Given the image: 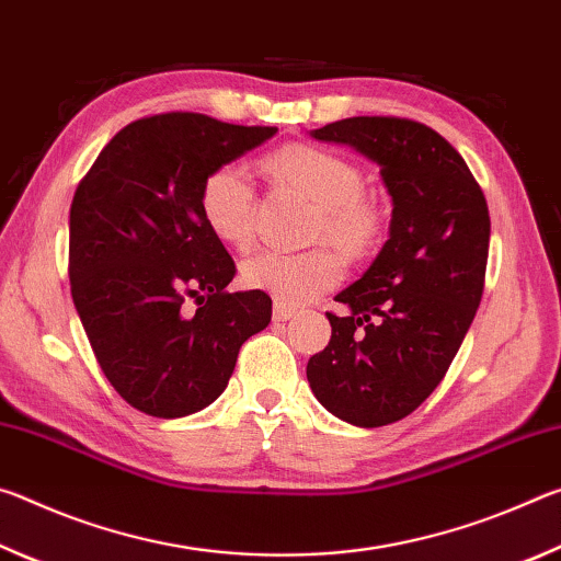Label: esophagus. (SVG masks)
<instances>
[{"label": "esophagus", "mask_w": 561, "mask_h": 561, "mask_svg": "<svg viewBox=\"0 0 561 561\" xmlns=\"http://www.w3.org/2000/svg\"><path fill=\"white\" fill-rule=\"evenodd\" d=\"M274 321H289L291 317H297V309L289 307V304H282V301H274Z\"/></svg>", "instance_id": "34e87169"}]
</instances>
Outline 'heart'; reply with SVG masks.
<instances>
[{"label": "heart", "mask_w": 561, "mask_h": 561, "mask_svg": "<svg viewBox=\"0 0 561 561\" xmlns=\"http://www.w3.org/2000/svg\"><path fill=\"white\" fill-rule=\"evenodd\" d=\"M264 168L279 183L297 190L319 207L311 240H329L351 257H366L383 240V210L364 193V175L331 150L291 144L264 158ZM203 220L217 240L232 247L252 242L254 187L240 165H220L201 190ZM344 277V260L331 247L299 254L260 252L242 264V282L282 304H307Z\"/></svg>", "instance_id": "1"}]
</instances>
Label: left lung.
I'll list each match as a JSON object with an SVG mask.
<instances>
[{"instance_id":"obj_1","label":"left lung","mask_w":561,"mask_h":561,"mask_svg":"<svg viewBox=\"0 0 561 561\" xmlns=\"http://www.w3.org/2000/svg\"><path fill=\"white\" fill-rule=\"evenodd\" d=\"M381 168L393 201L388 240L327 311L331 339L309 358L317 401L378 428L413 413L443 381L480 307L490 250L485 195L462 156L417 121L354 116L311 130Z\"/></svg>"}]
</instances>
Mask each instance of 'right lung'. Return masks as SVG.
<instances>
[{"instance_id":"add662e5","label":"right lung","mask_w":561,"mask_h":561,"mask_svg":"<svg viewBox=\"0 0 561 561\" xmlns=\"http://www.w3.org/2000/svg\"><path fill=\"white\" fill-rule=\"evenodd\" d=\"M274 133L203 113L148 116L118 130L76 187L71 297L101 371L140 413L203 411L270 324L267 294L227 291L237 270L203 220L201 190Z\"/></svg>"}]
</instances>
